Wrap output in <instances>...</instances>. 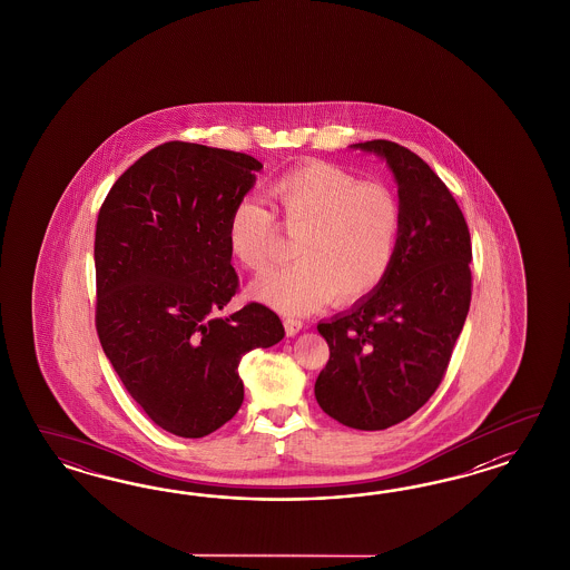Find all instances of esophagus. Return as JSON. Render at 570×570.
<instances>
[{
    "mask_svg": "<svg viewBox=\"0 0 570 570\" xmlns=\"http://www.w3.org/2000/svg\"><path fill=\"white\" fill-rule=\"evenodd\" d=\"M284 328H286L288 336H296V334L303 330V322H301V320H294V317H286V320H284Z\"/></svg>",
    "mask_w": 570,
    "mask_h": 570,
    "instance_id": "obj_1",
    "label": "esophagus"
}]
</instances>
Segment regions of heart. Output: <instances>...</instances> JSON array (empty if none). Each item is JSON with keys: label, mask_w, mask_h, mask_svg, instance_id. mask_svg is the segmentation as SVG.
Here are the masks:
<instances>
[{"label": "heart", "mask_w": 570, "mask_h": 570, "mask_svg": "<svg viewBox=\"0 0 570 570\" xmlns=\"http://www.w3.org/2000/svg\"><path fill=\"white\" fill-rule=\"evenodd\" d=\"M267 200L288 234H301L284 269L257 277L248 294L263 305L303 315L328 305H353L376 293L397 253L401 213L395 194L360 184L336 165L311 160L277 175ZM255 198H242L225 225L227 250L242 267L263 272L276 257V217Z\"/></svg>", "instance_id": "obj_1"}]
</instances>
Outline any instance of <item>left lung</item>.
<instances>
[{
	"label": "left lung",
	"mask_w": 570,
	"mask_h": 570,
	"mask_svg": "<svg viewBox=\"0 0 570 570\" xmlns=\"http://www.w3.org/2000/svg\"><path fill=\"white\" fill-rule=\"evenodd\" d=\"M397 181V253L376 293L320 322L330 346L315 380L320 407L357 431H384L436 391L472 294L466 219L448 186L412 150L386 139L353 144Z\"/></svg>",
	"instance_id": "8db88e82"
}]
</instances>
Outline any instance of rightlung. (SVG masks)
<instances>
[{"label": "right lung", "instance_id": "right-lung-1", "mask_svg": "<svg viewBox=\"0 0 570 570\" xmlns=\"http://www.w3.org/2000/svg\"><path fill=\"white\" fill-rule=\"evenodd\" d=\"M257 158L188 141L156 146L104 200L96 224V328L127 393L163 431L200 439L244 401L238 365L284 338L274 311L238 291L229 210L255 186Z\"/></svg>", "mask_w": 570, "mask_h": 570}]
</instances>
